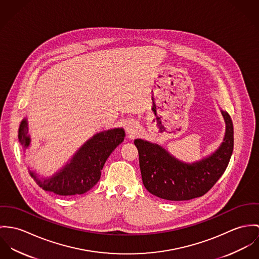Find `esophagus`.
<instances>
[{
    "label": "esophagus",
    "mask_w": 259,
    "mask_h": 259,
    "mask_svg": "<svg viewBox=\"0 0 259 259\" xmlns=\"http://www.w3.org/2000/svg\"><path fill=\"white\" fill-rule=\"evenodd\" d=\"M125 129H126V132L130 135H134L137 130H138V125L135 121H129L126 126H125Z\"/></svg>",
    "instance_id": "34e87169"
}]
</instances>
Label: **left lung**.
I'll use <instances>...</instances> for the list:
<instances>
[{"label":"left lung","mask_w":259,"mask_h":259,"mask_svg":"<svg viewBox=\"0 0 259 259\" xmlns=\"http://www.w3.org/2000/svg\"><path fill=\"white\" fill-rule=\"evenodd\" d=\"M227 129L224 142L208 158L192 165L182 163L157 144L137 139L139 165L149 193L168 201H189L206 194L226 171L233 151V125L222 111Z\"/></svg>","instance_id":"1"}]
</instances>
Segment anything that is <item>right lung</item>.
<instances>
[{
  "mask_svg": "<svg viewBox=\"0 0 259 259\" xmlns=\"http://www.w3.org/2000/svg\"><path fill=\"white\" fill-rule=\"evenodd\" d=\"M124 137L122 128L98 133L88 140L73 156L70 163L53 178L40 181L34 172L29 174L45 191L60 196L84 194L99 181L106 160L116 147L122 143ZM19 140L24 148L29 145L26 118L20 125Z\"/></svg>",
  "mask_w": 259,
  "mask_h": 259,
  "instance_id": "right-lung-1",
  "label": "right lung"
}]
</instances>
